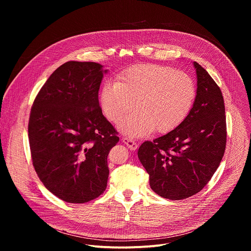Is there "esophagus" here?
I'll list each match as a JSON object with an SVG mask.
<instances>
[{
	"mask_svg": "<svg viewBox=\"0 0 251 251\" xmlns=\"http://www.w3.org/2000/svg\"><path fill=\"white\" fill-rule=\"evenodd\" d=\"M122 142L124 143V144H126V146H127L130 150H132V151H135V150L138 148L137 143H136L133 139H131V138L123 137V138H122Z\"/></svg>",
	"mask_w": 251,
	"mask_h": 251,
	"instance_id": "34e87169",
	"label": "esophagus"
}]
</instances>
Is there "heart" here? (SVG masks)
I'll return each mask as SVG.
<instances>
[{"mask_svg": "<svg viewBox=\"0 0 251 251\" xmlns=\"http://www.w3.org/2000/svg\"><path fill=\"white\" fill-rule=\"evenodd\" d=\"M193 78L182 71L158 64H138L123 71L116 80L106 81L100 106L109 121L117 123L134 107L136 111L120 124L131 138L145 137L154 130L167 133L189 115L196 99Z\"/></svg>", "mask_w": 251, "mask_h": 251, "instance_id": "b5f03b06", "label": "heart"}]
</instances>
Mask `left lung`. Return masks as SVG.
Instances as JSON below:
<instances>
[{"label": "left lung", "mask_w": 251, "mask_h": 251, "mask_svg": "<svg viewBox=\"0 0 251 251\" xmlns=\"http://www.w3.org/2000/svg\"><path fill=\"white\" fill-rule=\"evenodd\" d=\"M197 95L187 118L164 136L143 143L138 158L160 197L184 200L201 192L218 170L226 144L222 91L194 61Z\"/></svg>", "instance_id": "obj_1"}]
</instances>
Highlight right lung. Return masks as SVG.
Returning a JSON list of instances; mask_svg holds the SVG:
<instances>
[{
  "label": "right lung",
  "mask_w": 251,
  "mask_h": 251,
  "mask_svg": "<svg viewBox=\"0 0 251 251\" xmlns=\"http://www.w3.org/2000/svg\"><path fill=\"white\" fill-rule=\"evenodd\" d=\"M107 71L96 62L67 61L53 71L31 107L32 165L44 186L66 202H87L107 187V156L119 141L98 101Z\"/></svg>",
  "instance_id": "right-lung-1"
}]
</instances>
